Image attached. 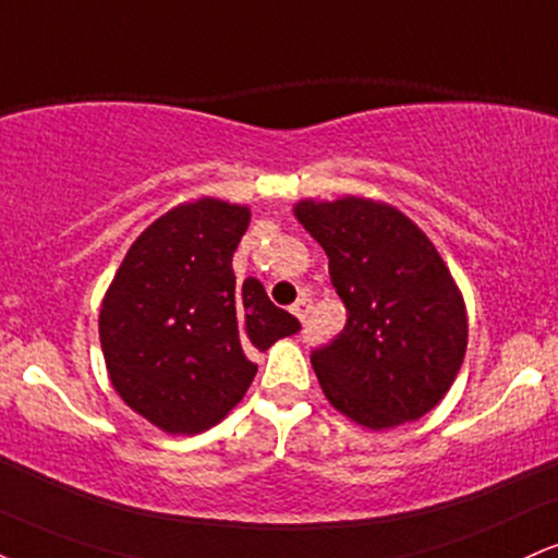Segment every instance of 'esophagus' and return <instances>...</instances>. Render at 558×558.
Here are the masks:
<instances>
[{
    "label": "esophagus",
    "mask_w": 558,
    "mask_h": 558,
    "mask_svg": "<svg viewBox=\"0 0 558 558\" xmlns=\"http://www.w3.org/2000/svg\"><path fill=\"white\" fill-rule=\"evenodd\" d=\"M308 308H312V301H308V299H299L296 304L291 306V314H293V317H296L299 322H304L306 314H308Z\"/></svg>",
    "instance_id": "1"
}]
</instances>
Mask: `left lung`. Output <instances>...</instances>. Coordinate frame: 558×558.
<instances>
[{"label": "left lung", "mask_w": 558, "mask_h": 558, "mask_svg": "<svg viewBox=\"0 0 558 558\" xmlns=\"http://www.w3.org/2000/svg\"><path fill=\"white\" fill-rule=\"evenodd\" d=\"M293 215L330 259L343 332L312 353L322 392L353 424L385 432L441 402L468 348V308L432 239L372 197L299 199Z\"/></svg>", "instance_id": "obj_1"}]
</instances>
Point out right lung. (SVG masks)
Wrapping results in <instances>:
<instances>
[{
    "instance_id": "right-lung-1",
    "label": "right lung",
    "mask_w": 558,
    "mask_h": 558,
    "mask_svg": "<svg viewBox=\"0 0 558 558\" xmlns=\"http://www.w3.org/2000/svg\"><path fill=\"white\" fill-rule=\"evenodd\" d=\"M250 220V207L218 197L171 207L134 239L100 301L111 385L160 432L220 424L257 374L252 355L299 332L257 278L236 283L231 259Z\"/></svg>"
}]
</instances>
